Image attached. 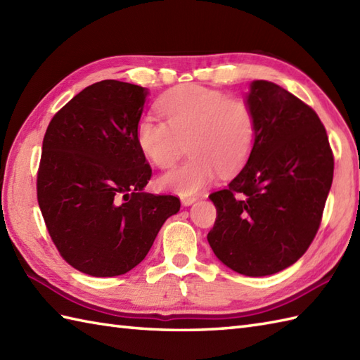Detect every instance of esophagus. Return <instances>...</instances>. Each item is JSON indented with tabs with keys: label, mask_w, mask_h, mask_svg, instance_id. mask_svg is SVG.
<instances>
[{
	"label": "esophagus",
	"mask_w": 360,
	"mask_h": 360,
	"mask_svg": "<svg viewBox=\"0 0 360 360\" xmlns=\"http://www.w3.org/2000/svg\"><path fill=\"white\" fill-rule=\"evenodd\" d=\"M196 200H198L196 196H182V198H181V201H182V204H184V205L193 204Z\"/></svg>",
	"instance_id": "esophagus-1"
}]
</instances>
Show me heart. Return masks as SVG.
Returning a JSON list of instances; mask_svg holds the SVG:
<instances>
[{
    "instance_id": "b5f03b06",
    "label": "heart",
    "mask_w": 360,
    "mask_h": 360,
    "mask_svg": "<svg viewBox=\"0 0 360 360\" xmlns=\"http://www.w3.org/2000/svg\"><path fill=\"white\" fill-rule=\"evenodd\" d=\"M165 120L153 114L141 117L136 128L139 148L151 164L181 167L159 179L160 187L192 195L209 186L218 170L232 173L246 164L255 143L257 120L252 106L241 97H229L217 89L186 85L159 105Z\"/></svg>"
}]
</instances>
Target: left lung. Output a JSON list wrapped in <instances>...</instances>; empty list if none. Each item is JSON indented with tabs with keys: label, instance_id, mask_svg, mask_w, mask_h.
<instances>
[{
	"label": "left lung",
	"instance_id": "left-lung-1",
	"mask_svg": "<svg viewBox=\"0 0 360 360\" xmlns=\"http://www.w3.org/2000/svg\"><path fill=\"white\" fill-rule=\"evenodd\" d=\"M255 143L243 170L210 193L207 240L232 271L263 277L294 264L322 223L334 155L317 112L272 82H252Z\"/></svg>",
	"mask_w": 360,
	"mask_h": 360
}]
</instances>
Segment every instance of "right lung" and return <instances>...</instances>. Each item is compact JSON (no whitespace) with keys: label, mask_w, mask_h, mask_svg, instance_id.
I'll list each match as a JSON object with an SVG mask.
<instances>
[{"label":"right lung","mask_w":360,"mask_h":360,"mask_svg":"<svg viewBox=\"0 0 360 360\" xmlns=\"http://www.w3.org/2000/svg\"><path fill=\"white\" fill-rule=\"evenodd\" d=\"M147 89L102 80L49 122L37 173V200L60 255L93 277L139 264L181 201L145 193L151 167L136 128Z\"/></svg>","instance_id":"1"}]
</instances>
